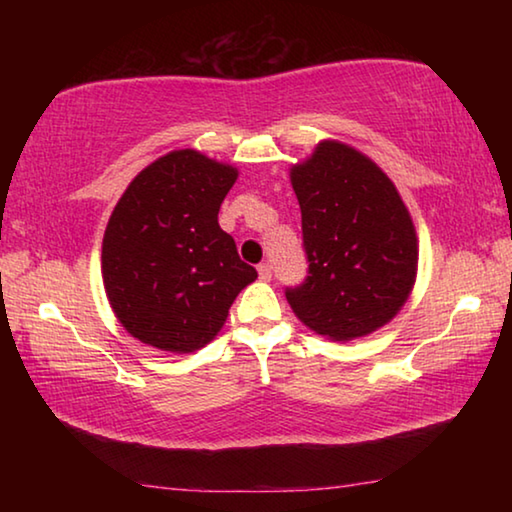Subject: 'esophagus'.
Returning <instances> with one entry per match:
<instances>
[{"instance_id":"34e87169","label":"esophagus","mask_w":512,"mask_h":512,"mask_svg":"<svg viewBox=\"0 0 512 512\" xmlns=\"http://www.w3.org/2000/svg\"><path fill=\"white\" fill-rule=\"evenodd\" d=\"M257 273H259V280H264V282H268L273 277V271H271V266H268V264H259Z\"/></svg>"}]
</instances>
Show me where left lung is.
I'll return each mask as SVG.
<instances>
[{
  "label": "left lung",
  "mask_w": 512,
  "mask_h": 512,
  "mask_svg": "<svg viewBox=\"0 0 512 512\" xmlns=\"http://www.w3.org/2000/svg\"><path fill=\"white\" fill-rule=\"evenodd\" d=\"M302 212L307 280L287 289L293 314L332 341L377 332L409 300L418 235L393 180L339 140L289 169Z\"/></svg>",
  "instance_id": "1"
}]
</instances>
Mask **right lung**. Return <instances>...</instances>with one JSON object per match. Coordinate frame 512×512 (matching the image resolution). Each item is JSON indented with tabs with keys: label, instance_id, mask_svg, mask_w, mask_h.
Listing matches in <instances>:
<instances>
[{
	"label": "right lung",
	"instance_id": "right-lung-1",
	"mask_svg": "<svg viewBox=\"0 0 512 512\" xmlns=\"http://www.w3.org/2000/svg\"><path fill=\"white\" fill-rule=\"evenodd\" d=\"M237 176L232 164L178 149L121 194L103 235L101 277L117 320L137 341L173 354L205 348L239 291L257 280L219 225Z\"/></svg>",
	"mask_w": 512,
	"mask_h": 512
}]
</instances>
